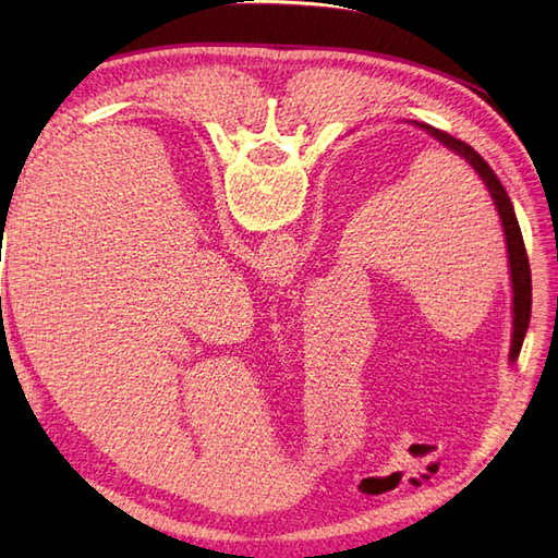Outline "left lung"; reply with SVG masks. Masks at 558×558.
<instances>
[{
    "label": "left lung",
    "instance_id": "8db88e82",
    "mask_svg": "<svg viewBox=\"0 0 558 558\" xmlns=\"http://www.w3.org/2000/svg\"><path fill=\"white\" fill-rule=\"evenodd\" d=\"M417 129H424L426 134L432 138H436L438 144L444 148L453 150L456 156H460L465 160L472 170L480 174V180L487 189L496 213L501 218V228H504V236H506V252H508V272H511V292H513V302H511V314H513V333H511V352H508V360L511 364L518 362L520 348H523V340L527 333L530 326V312H532V276H530V260H527V252H525V242H523V232H520V225L515 218V210L511 198H508L506 189L501 186L499 177L494 174V170L489 168L480 153L468 146L465 141H460L456 136H450L441 129H434L424 122H410Z\"/></svg>",
    "mask_w": 558,
    "mask_h": 558
}]
</instances>
